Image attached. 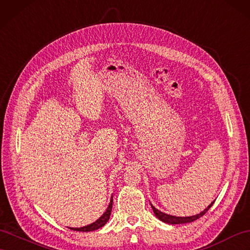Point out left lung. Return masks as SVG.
<instances>
[{"mask_svg": "<svg viewBox=\"0 0 250 250\" xmlns=\"http://www.w3.org/2000/svg\"><path fill=\"white\" fill-rule=\"evenodd\" d=\"M214 204V202H212L207 208L199 213V214H196V215H193V216H174V215H169V214H167V213H163L161 211L158 210L157 208H155V207L150 204L151 208H153V211L155 213V215L157 218H159L160 221L167 223V224H171V225H177V224H187V223H192L194 221L198 220L199 217H202L204 214H206V212L208 211L211 206Z\"/></svg>", "mask_w": 250, "mask_h": 250, "instance_id": "8db88e82", "label": "left lung"}]
</instances>
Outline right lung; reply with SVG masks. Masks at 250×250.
<instances>
[{"instance_id":"add662e5","label":"right lung","mask_w":250,"mask_h":250,"mask_svg":"<svg viewBox=\"0 0 250 250\" xmlns=\"http://www.w3.org/2000/svg\"><path fill=\"white\" fill-rule=\"evenodd\" d=\"M112 200H113V196H111L110 203H109V206H108L106 212L99 218V220L95 221L92 224L87 225V226H83V227H81V228H72V227H70V229L75 230V231H83V232H89V231H94V230L102 228L103 226H105L106 223L109 221V217H110V214H111Z\"/></svg>"}]
</instances>
